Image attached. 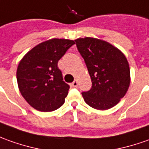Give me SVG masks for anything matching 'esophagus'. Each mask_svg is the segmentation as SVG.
Here are the masks:
<instances>
[{
    "mask_svg": "<svg viewBox=\"0 0 149 149\" xmlns=\"http://www.w3.org/2000/svg\"><path fill=\"white\" fill-rule=\"evenodd\" d=\"M72 86L73 87H77V86H78V82H77V80H75L72 83Z\"/></svg>",
    "mask_w": 149,
    "mask_h": 149,
    "instance_id": "1",
    "label": "esophagus"
}]
</instances>
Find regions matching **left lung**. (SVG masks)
Listing matches in <instances>:
<instances>
[{"instance_id":"left-lung-1","label":"left lung","mask_w":149,"mask_h":149,"mask_svg":"<svg viewBox=\"0 0 149 149\" xmlns=\"http://www.w3.org/2000/svg\"><path fill=\"white\" fill-rule=\"evenodd\" d=\"M75 42L92 81L91 89L82 92L85 102L98 110L113 108L130 86V67L125 54L109 42L97 38H78Z\"/></svg>"}]
</instances>
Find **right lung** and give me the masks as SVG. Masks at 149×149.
Returning a JSON list of instances; mask_svg holds the SVG:
<instances>
[{"mask_svg":"<svg viewBox=\"0 0 149 149\" xmlns=\"http://www.w3.org/2000/svg\"><path fill=\"white\" fill-rule=\"evenodd\" d=\"M74 40L53 38L33 47L17 68L19 91L33 109L52 112L65 102L69 86L63 81L58 62Z\"/></svg>","mask_w":149,"mask_h":149,"instance_id":"right-lung-1","label":"right lung"}]
</instances>
